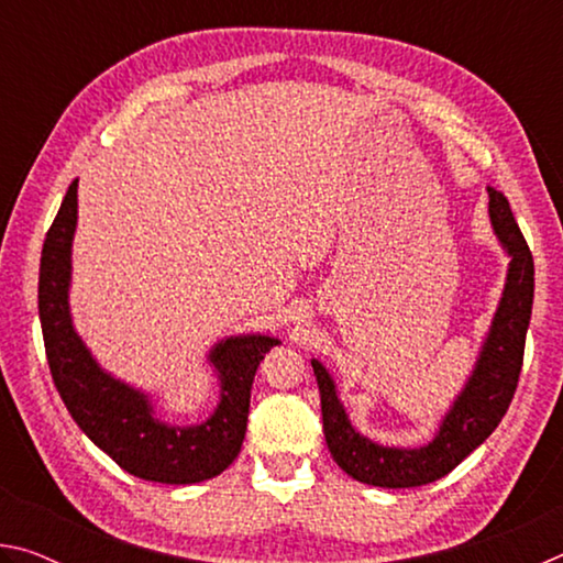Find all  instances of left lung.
I'll use <instances>...</instances> for the list:
<instances>
[{
  "mask_svg": "<svg viewBox=\"0 0 563 563\" xmlns=\"http://www.w3.org/2000/svg\"><path fill=\"white\" fill-rule=\"evenodd\" d=\"M489 218L494 233L499 235L501 245L511 255L507 285H504L489 338L476 360L474 375L466 383L464 393L456 397L440 427V434L430 444L419 446V450H393V446H379L357 434L340 405L328 369L318 360H312L320 387L322 430H325L328 450L352 479L385 489L422 487V484L442 479L487 440L497 430L501 417L507 415L511 397L517 393L531 320L533 258L517 221H514L507 196L492 186Z\"/></svg>",
  "mask_w": 563,
  "mask_h": 563,
  "instance_id": "left-lung-1",
  "label": "left lung"
}]
</instances>
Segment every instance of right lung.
<instances>
[{"label":"right lung","instance_id":"1","mask_svg":"<svg viewBox=\"0 0 563 563\" xmlns=\"http://www.w3.org/2000/svg\"><path fill=\"white\" fill-rule=\"evenodd\" d=\"M76 228V180L44 238L40 263V320L52 379L74 422L121 470L146 482L196 484L228 470L241 452L251 387L268 335L218 342L211 362L221 373V405L198 427L158 422L148 397L103 373L76 335L69 316L71 238Z\"/></svg>","mask_w":563,"mask_h":563}]
</instances>
